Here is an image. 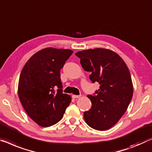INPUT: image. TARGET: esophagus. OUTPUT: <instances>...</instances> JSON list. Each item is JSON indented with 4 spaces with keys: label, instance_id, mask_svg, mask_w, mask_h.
Returning a JSON list of instances; mask_svg holds the SVG:
<instances>
[{
    "label": "esophagus",
    "instance_id": "obj_1",
    "mask_svg": "<svg viewBox=\"0 0 152 152\" xmlns=\"http://www.w3.org/2000/svg\"><path fill=\"white\" fill-rule=\"evenodd\" d=\"M72 97H73L74 99L79 98V97H80V95H72Z\"/></svg>",
    "mask_w": 152,
    "mask_h": 152
}]
</instances>
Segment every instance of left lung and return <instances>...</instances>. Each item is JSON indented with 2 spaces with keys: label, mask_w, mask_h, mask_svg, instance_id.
I'll return each mask as SVG.
<instances>
[{
  "label": "left lung",
  "mask_w": 152,
  "mask_h": 152,
  "mask_svg": "<svg viewBox=\"0 0 152 152\" xmlns=\"http://www.w3.org/2000/svg\"><path fill=\"white\" fill-rule=\"evenodd\" d=\"M75 55L83 69L91 72V82L100 85L95 93L88 95L92 106L84 112V118L94 129H109L124 114L132 99L133 87L128 67L118 55L108 49H88Z\"/></svg>",
  "instance_id": "obj_1"
}]
</instances>
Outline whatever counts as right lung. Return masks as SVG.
Wrapping results in <instances>:
<instances>
[{"instance_id":"obj_1","label":"right lung","mask_w":152,"mask_h":152,"mask_svg":"<svg viewBox=\"0 0 152 152\" xmlns=\"http://www.w3.org/2000/svg\"><path fill=\"white\" fill-rule=\"evenodd\" d=\"M72 50L47 48L27 61L21 72L18 95L24 110L36 123L47 127L63 117L72 98L63 93L60 70Z\"/></svg>"}]
</instances>
